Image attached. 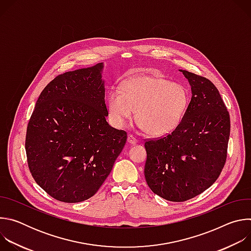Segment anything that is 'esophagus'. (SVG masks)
<instances>
[{"label": "esophagus", "mask_w": 251, "mask_h": 251, "mask_svg": "<svg viewBox=\"0 0 251 251\" xmlns=\"http://www.w3.org/2000/svg\"><path fill=\"white\" fill-rule=\"evenodd\" d=\"M127 141H128L129 144H132V145H134V144H136V143H137V139L133 135H131V134L128 135Z\"/></svg>", "instance_id": "esophagus-1"}]
</instances>
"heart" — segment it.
Instances as JSON below:
<instances>
[{"label":"heart","instance_id":"b5f03b06","mask_svg":"<svg viewBox=\"0 0 251 251\" xmlns=\"http://www.w3.org/2000/svg\"><path fill=\"white\" fill-rule=\"evenodd\" d=\"M190 104L188 88L160 76H138L123 82L107 98V111L112 124L125 128L134 118L154 136L173 132L182 122Z\"/></svg>","mask_w":251,"mask_h":251}]
</instances>
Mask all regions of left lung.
<instances>
[{"mask_svg":"<svg viewBox=\"0 0 251 251\" xmlns=\"http://www.w3.org/2000/svg\"><path fill=\"white\" fill-rule=\"evenodd\" d=\"M192 87L188 110L172 133L145 141V178L152 192L170 201H185L208 189L227 156L230 119L207 78L181 70Z\"/></svg>","mask_w":251,"mask_h":251,"instance_id":"1","label":"left lung"}]
</instances>
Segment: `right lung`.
Here are the masks:
<instances>
[{
	"label": "right lung",
	"mask_w": 251,
	"mask_h": 251,
	"mask_svg": "<svg viewBox=\"0 0 251 251\" xmlns=\"http://www.w3.org/2000/svg\"><path fill=\"white\" fill-rule=\"evenodd\" d=\"M103 63L57 75L27 124L25 153L37 184L63 202L83 201L110 174L127 140L106 121Z\"/></svg>",
	"instance_id": "obj_1"
}]
</instances>
